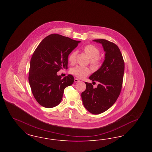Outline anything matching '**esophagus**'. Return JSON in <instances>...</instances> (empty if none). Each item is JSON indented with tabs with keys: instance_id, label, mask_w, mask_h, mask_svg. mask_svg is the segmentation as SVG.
I'll use <instances>...</instances> for the list:
<instances>
[{
	"instance_id": "34e87169",
	"label": "esophagus",
	"mask_w": 152,
	"mask_h": 152,
	"mask_svg": "<svg viewBox=\"0 0 152 152\" xmlns=\"http://www.w3.org/2000/svg\"><path fill=\"white\" fill-rule=\"evenodd\" d=\"M74 81H75V83H78V82H79L80 80L78 79H75V80H74Z\"/></svg>"
}]
</instances>
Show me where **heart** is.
<instances>
[{
    "label": "heart",
    "mask_w": 152,
    "mask_h": 152,
    "mask_svg": "<svg viewBox=\"0 0 152 152\" xmlns=\"http://www.w3.org/2000/svg\"><path fill=\"white\" fill-rule=\"evenodd\" d=\"M83 51L90 58V63L94 67H98L100 65L99 55L100 50L94 45L88 44L83 48ZM77 52L73 51L68 56V61L73 64L75 62ZM91 72L90 69L87 66H76L71 69V73L79 79H83Z\"/></svg>",
    "instance_id": "heart-1"
}]
</instances>
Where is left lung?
I'll use <instances>...</instances> for the list:
<instances>
[{"label": "left lung", "instance_id": "1", "mask_svg": "<svg viewBox=\"0 0 152 152\" xmlns=\"http://www.w3.org/2000/svg\"><path fill=\"white\" fill-rule=\"evenodd\" d=\"M102 44L105 52L100 68L89 76L92 81H97L96 88L86 82V89L81 93L84 107L94 115L104 112L110 108L118 97L123 84L124 61L119 48L115 44L105 39L93 40Z\"/></svg>", "mask_w": 152, "mask_h": 152}]
</instances>
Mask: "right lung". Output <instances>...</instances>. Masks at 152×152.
I'll use <instances>...</instances> for the list:
<instances>
[{
    "instance_id": "1",
    "label": "right lung",
    "mask_w": 152,
    "mask_h": 152,
    "mask_svg": "<svg viewBox=\"0 0 152 152\" xmlns=\"http://www.w3.org/2000/svg\"><path fill=\"white\" fill-rule=\"evenodd\" d=\"M80 42L53 34L45 37L34 52L30 61L29 86L36 101L43 107L58 105L64 89L73 83L72 75L61 79L57 72L67 68L68 56Z\"/></svg>"
}]
</instances>
